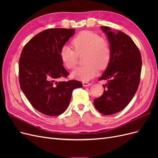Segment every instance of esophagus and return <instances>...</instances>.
I'll list each match as a JSON object with an SVG mask.
<instances>
[{"label": "esophagus", "instance_id": "1", "mask_svg": "<svg viewBox=\"0 0 158 158\" xmlns=\"http://www.w3.org/2000/svg\"><path fill=\"white\" fill-rule=\"evenodd\" d=\"M82 85H83V86L86 87V86H89V85H90L91 84L89 82H83Z\"/></svg>", "mask_w": 158, "mask_h": 158}]
</instances>
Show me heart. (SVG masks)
Segmentation results:
<instances>
[{
  "label": "heart",
  "instance_id": "heart-1",
  "mask_svg": "<svg viewBox=\"0 0 158 158\" xmlns=\"http://www.w3.org/2000/svg\"><path fill=\"white\" fill-rule=\"evenodd\" d=\"M74 51L68 45L62 47L60 56L62 63L68 69H73L78 63V56L84 54L83 66L76 68L71 75L74 78L87 81L98 73V69H106L111 60V49L106 38L97 33L84 31L72 40Z\"/></svg>",
  "mask_w": 158,
  "mask_h": 158
}]
</instances>
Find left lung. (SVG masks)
<instances>
[{
  "instance_id": "left-lung-1",
  "label": "left lung",
  "mask_w": 158,
  "mask_h": 158,
  "mask_svg": "<svg viewBox=\"0 0 158 158\" xmlns=\"http://www.w3.org/2000/svg\"><path fill=\"white\" fill-rule=\"evenodd\" d=\"M107 35L111 49L110 63L99 80H107L103 85L102 96L94 100L98 111L106 115L117 113L125 108L139 85L142 70L140 52L131 38L121 31L101 26Z\"/></svg>"
}]
</instances>
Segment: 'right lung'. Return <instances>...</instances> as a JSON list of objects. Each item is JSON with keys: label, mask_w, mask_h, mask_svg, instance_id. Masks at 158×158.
Listing matches in <instances>:
<instances>
[{"label": "right lung", "mask_w": 158, "mask_h": 158, "mask_svg": "<svg viewBox=\"0 0 158 158\" xmlns=\"http://www.w3.org/2000/svg\"><path fill=\"white\" fill-rule=\"evenodd\" d=\"M74 29L51 28L38 33L23 47L19 60V82L28 101L38 111L49 116L64 113L73 91L82 88L80 81L57 82L69 74L60 51L74 34Z\"/></svg>", "instance_id": "1"}]
</instances>
